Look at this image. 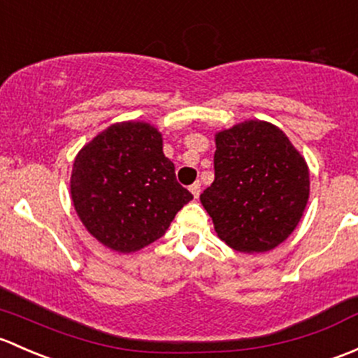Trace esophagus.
<instances>
[{
    "instance_id": "obj_1",
    "label": "esophagus",
    "mask_w": 358,
    "mask_h": 358,
    "mask_svg": "<svg viewBox=\"0 0 358 358\" xmlns=\"http://www.w3.org/2000/svg\"><path fill=\"white\" fill-rule=\"evenodd\" d=\"M201 184H200V180H196V182H194V184H191V186H189V191H191V193H193V196L194 198H198V196H200V189H201Z\"/></svg>"
}]
</instances>
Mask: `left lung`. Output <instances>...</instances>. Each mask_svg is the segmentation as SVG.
<instances>
[{
  "mask_svg": "<svg viewBox=\"0 0 358 358\" xmlns=\"http://www.w3.org/2000/svg\"><path fill=\"white\" fill-rule=\"evenodd\" d=\"M215 148V179L200 200L217 236L241 253L281 245L308 201L305 158L281 129L264 120H246L217 132Z\"/></svg>",
  "mask_w": 358,
  "mask_h": 358,
  "instance_id": "1",
  "label": "left lung"
}]
</instances>
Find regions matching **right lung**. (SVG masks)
Segmentation results:
<instances>
[{"instance_id": "right-lung-1", "label": "right lung", "mask_w": 358, "mask_h": 358, "mask_svg": "<svg viewBox=\"0 0 358 358\" xmlns=\"http://www.w3.org/2000/svg\"><path fill=\"white\" fill-rule=\"evenodd\" d=\"M152 124L119 122L99 132L73 160L70 194L90 234L132 253L165 234L193 194L176 179Z\"/></svg>"}]
</instances>
